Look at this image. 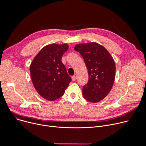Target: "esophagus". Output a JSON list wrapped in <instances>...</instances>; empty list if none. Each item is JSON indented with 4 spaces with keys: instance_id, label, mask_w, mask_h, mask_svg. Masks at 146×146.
I'll return each mask as SVG.
<instances>
[{
    "instance_id": "34e87169",
    "label": "esophagus",
    "mask_w": 146,
    "mask_h": 146,
    "mask_svg": "<svg viewBox=\"0 0 146 146\" xmlns=\"http://www.w3.org/2000/svg\"><path fill=\"white\" fill-rule=\"evenodd\" d=\"M77 76L76 74L74 75V76H72V80H73V81H75V80L77 79Z\"/></svg>"
}]
</instances>
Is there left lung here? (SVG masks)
I'll return each mask as SVG.
<instances>
[{"instance_id":"1","label":"left lung","mask_w":146,"mask_h":146,"mask_svg":"<svg viewBox=\"0 0 146 146\" xmlns=\"http://www.w3.org/2000/svg\"><path fill=\"white\" fill-rule=\"evenodd\" d=\"M74 50L83 57L89 73V81L83 87L84 98L92 103L99 102L113 87L115 76L114 59L103 46L97 43L78 44Z\"/></svg>"}]
</instances>
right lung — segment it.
<instances>
[{"mask_svg":"<svg viewBox=\"0 0 146 146\" xmlns=\"http://www.w3.org/2000/svg\"><path fill=\"white\" fill-rule=\"evenodd\" d=\"M67 44H51L44 46L35 56L30 66L32 83L44 99L54 101L61 98L72 81L62 62Z\"/></svg>","mask_w":146,"mask_h":146,"instance_id":"obj_1","label":"right lung"}]
</instances>
